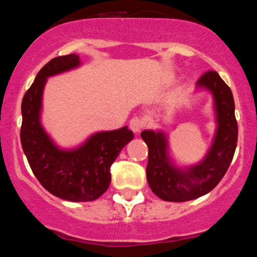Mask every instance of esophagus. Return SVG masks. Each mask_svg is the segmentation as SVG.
Here are the masks:
<instances>
[{
	"label": "esophagus",
	"mask_w": 257,
	"mask_h": 257,
	"mask_svg": "<svg viewBox=\"0 0 257 257\" xmlns=\"http://www.w3.org/2000/svg\"><path fill=\"white\" fill-rule=\"evenodd\" d=\"M129 126H131V129L134 132V133H139V132L142 131L143 126H144L143 118L133 117L131 119V122H129Z\"/></svg>",
	"instance_id": "esophagus-1"
}]
</instances>
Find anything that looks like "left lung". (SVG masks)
Instances as JSON below:
<instances>
[{
  "label": "left lung",
  "instance_id": "left-lung-1",
  "mask_svg": "<svg viewBox=\"0 0 257 257\" xmlns=\"http://www.w3.org/2000/svg\"><path fill=\"white\" fill-rule=\"evenodd\" d=\"M197 89H206L215 102L217 129L205 159L195 166L178 168L168 156V140L163 132L144 131L149 148L146 178L154 194L165 201L183 202L210 193L221 182L232 162L238 142V124L229 86L218 73L208 70L200 77Z\"/></svg>",
  "mask_w": 257,
  "mask_h": 257
}]
</instances>
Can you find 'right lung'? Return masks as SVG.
Returning a JSON list of instances; mask_svg holds the SVG:
<instances>
[{
	"label": "right lung",
	"mask_w": 257,
	"mask_h": 257,
	"mask_svg": "<svg viewBox=\"0 0 257 257\" xmlns=\"http://www.w3.org/2000/svg\"><path fill=\"white\" fill-rule=\"evenodd\" d=\"M80 66L70 53L52 58L36 75L22 101V148L33 173L52 195L73 202L92 201L108 189L111 165L134 138L128 126L98 132L72 150L60 149L41 125L42 92L47 78Z\"/></svg>",
	"instance_id": "right-lung-1"
}]
</instances>
